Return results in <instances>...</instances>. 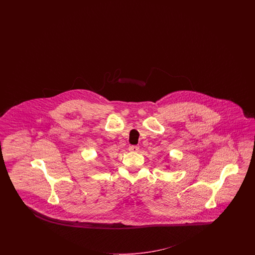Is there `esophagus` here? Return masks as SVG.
Returning <instances> with one entry per match:
<instances>
[{"mask_svg": "<svg viewBox=\"0 0 255 255\" xmlns=\"http://www.w3.org/2000/svg\"><path fill=\"white\" fill-rule=\"evenodd\" d=\"M129 150L131 152H137L139 150V147H137V146H130Z\"/></svg>", "mask_w": 255, "mask_h": 255, "instance_id": "34e87169", "label": "esophagus"}]
</instances>
